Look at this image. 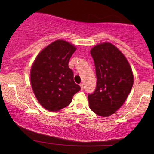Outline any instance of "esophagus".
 <instances>
[{
  "label": "esophagus",
  "mask_w": 154,
  "mask_h": 154,
  "mask_svg": "<svg viewBox=\"0 0 154 154\" xmlns=\"http://www.w3.org/2000/svg\"><path fill=\"white\" fill-rule=\"evenodd\" d=\"M79 86H80V88H81V90H83V88H84V84H83V83H81L80 85H79Z\"/></svg>",
  "instance_id": "34e87169"
}]
</instances>
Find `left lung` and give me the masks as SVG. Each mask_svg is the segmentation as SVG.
<instances>
[{
    "label": "left lung",
    "mask_w": 154,
    "mask_h": 154,
    "mask_svg": "<svg viewBox=\"0 0 154 154\" xmlns=\"http://www.w3.org/2000/svg\"><path fill=\"white\" fill-rule=\"evenodd\" d=\"M90 53L94 60L97 85L88 96L89 107L97 115L106 117L126 100L133 85V73L125 55L112 43L98 44Z\"/></svg>",
    "instance_id": "8db88e82"
}]
</instances>
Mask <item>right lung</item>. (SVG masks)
Masks as SVG:
<instances>
[{
	"mask_svg": "<svg viewBox=\"0 0 154 154\" xmlns=\"http://www.w3.org/2000/svg\"><path fill=\"white\" fill-rule=\"evenodd\" d=\"M76 50L66 40H55L39 53L32 65V88L39 103L48 111H59L66 107L80 90L68 66Z\"/></svg>",
	"mask_w": 154,
	"mask_h": 154,
	"instance_id": "obj_1",
	"label": "right lung"
}]
</instances>
